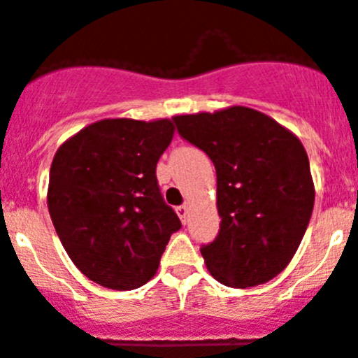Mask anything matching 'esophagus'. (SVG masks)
<instances>
[{
    "instance_id": "1",
    "label": "esophagus",
    "mask_w": 358,
    "mask_h": 358,
    "mask_svg": "<svg viewBox=\"0 0 358 358\" xmlns=\"http://www.w3.org/2000/svg\"><path fill=\"white\" fill-rule=\"evenodd\" d=\"M176 213H178L180 220H182L183 224H185L187 217H189V206H185V204H182V206L176 208Z\"/></svg>"
}]
</instances>
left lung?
I'll return each mask as SVG.
<instances>
[{"label":"left lung","instance_id":"left-lung-1","mask_svg":"<svg viewBox=\"0 0 358 358\" xmlns=\"http://www.w3.org/2000/svg\"><path fill=\"white\" fill-rule=\"evenodd\" d=\"M178 134L217 171V238L201 246L208 271L227 287H255L297 252L315 203L303 143L271 117L245 106L173 117Z\"/></svg>","mask_w":358,"mask_h":358}]
</instances>
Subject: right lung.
<instances>
[{"instance_id":"right-lung-1","label":"right lung","mask_w":358,"mask_h":358,"mask_svg":"<svg viewBox=\"0 0 358 358\" xmlns=\"http://www.w3.org/2000/svg\"><path fill=\"white\" fill-rule=\"evenodd\" d=\"M173 129L168 119H106L55 152L47 199L52 224L73 264L98 285H145L182 227L155 175Z\"/></svg>"}]
</instances>
